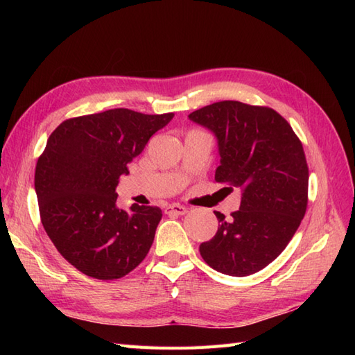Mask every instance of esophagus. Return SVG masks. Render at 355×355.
<instances>
[{
    "instance_id": "esophagus-1",
    "label": "esophagus",
    "mask_w": 355,
    "mask_h": 355,
    "mask_svg": "<svg viewBox=\"0 0 355 355\" xmlns=\"http://www.w3.org/2000/svg\"><path fill=\"white\" fill-rule=\"evenodd\" d=\"M187 210H189V209L182 206V205H169V206H166V214H169V215H186Z\"/></svg>"
}]
</instances>
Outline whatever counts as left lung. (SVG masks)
<instances>
[{
  "mask_svg": "<svg viewBox=\"0 0 355 355\" xmlns=\"http://www.w3.org/2000/svg\"><path fill=\"white\" fill-rule=\"evenodd\" d=\"M189 119L216 137V182L243 192L229 221L215 212L220 227L200 253L220 273L253 275L282 253L304 220L308 166L302 143L267 107L223 101L191 112Z\"/></svg>",
  "mask_w": 355,
  "mask_h": 355,
  "instance_id": "8db88e82",
  "label": "left lung"
}]
</instances>
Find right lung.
Wrapping results in <instances>:
<instances>
[{
  "mask_svg": "<svg viewBox=\"0 0 355 355\" xmlns=\"http://www.w3.org/2000/svg\"><path fill=\"white\" fill-rule=\"evenodd\" d=\"M172 117L114 108L65 120L49 137L35 171L41 221L58 252L84 275L123 277L148 254L162 210L120 209L116 187Z\"/></svg>",
  "mask_w": 355,
  "mask_h": 355,
  "instance_id": "obj_1",
  "label": "right lung"
}]
</instances>
